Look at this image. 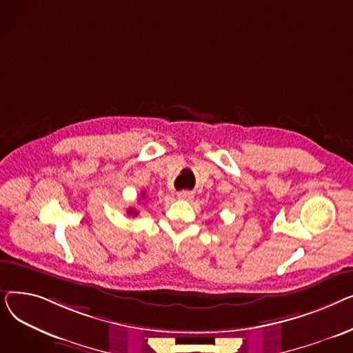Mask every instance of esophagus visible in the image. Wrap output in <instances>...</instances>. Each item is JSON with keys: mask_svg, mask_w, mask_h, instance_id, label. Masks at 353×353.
Listing matches in <instances>:
<instances>
[{"mask_svg": "<svg viewBox=\"0 0 353 353\" xmlns=\"http://www.w3.org/2000/svg\"><path fill=\"white\" fill-rule=\"evenodd\" d=\"M177 197L181 200H190V199H193V193L188 192V190H183V192L177 193Z\"/></svg>", "mask_w": 353, "mask_h": 353, "instance_id": "1", "label": "esophagus"}]
</instances>
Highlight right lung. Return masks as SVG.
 <instances>
[{
  "instance_id": "right-lung-1",
  "label": "right lung",
  "mask_w": 353,
  "mask_h": 353,
  "mask_svg": "<svg viewBox=\"0 0 353 353\" xmlns=\"http://www.w3.org/2000/svg\"><path fill=\"white\" fill-rule=\"evenodd\" d=\"M141 197H144V194H141ZM128 214H137V212L136 210H133V209H128Z\"/></svg>"
}]
</instances>
